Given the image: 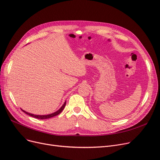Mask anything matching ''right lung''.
Wrapping results in <instances>:
<instances>
[{
    "instance_id": "1",
    "label": "right lung",
    "mask_w": 160,
    "mask_h": 160,
    "mask_svg": "<svg viewBox=\"0 0 160 160\" xmlns=\"http://www.w3.org/2000/svg\"><path fill=\"white\" fill-rule=\"evenodd\" d=\"M66 105V102H65V103L63 105V106H62L58 111H56V112H54V113H52V114H48V115H34V114H31V113H29L27 112H25V110H22V111L23 112H25V114H27V115H29L33 118H36L37 119H40V120H44V119H48V118H52L53 116H55L58 115L59 114H60L62 111H63V110L64 109Z\"/></svg>"
}]
</instances>
